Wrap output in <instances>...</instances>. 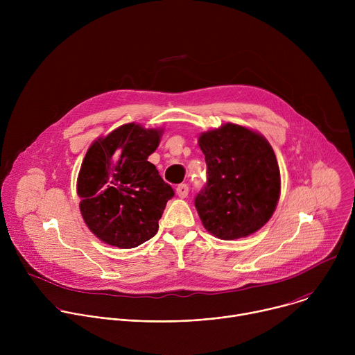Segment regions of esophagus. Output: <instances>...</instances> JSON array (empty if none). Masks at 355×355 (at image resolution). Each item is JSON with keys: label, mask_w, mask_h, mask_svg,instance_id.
<instances>
[{"label": "esophagus", "mask_w": 355, "mask_h": 355, "mask_svg": "<svg viewBox=\"0 0 355 355\" xmlns=\"http://www.w3.org/2000/svg\"><path fill=\"white\" fill-rule=\"evenodd\" d=\"M188 192H189V188H188L187 184H180V185L177 187V195H178L180 198H187V196H188Z\"/></svg>", "instance_id": "1"}]
</instances>
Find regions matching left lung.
I'll return each instance as SVG.
<instances>
[{
    "label": "left lung",
    "instance_id": "1",
    "mask_svg": "<svg viewBox=\"0 0 355 355\" xmlns=\"http://www.w3.org/2000/svg\"><path fill=\"white\" fill-rule=\"evenodd\" d=\"M198 143L208 167L207 185L195 198L202 225L222 240L256 233L271 219L281 193L271 144L236 123L200 133Z\"/></svg>",
    "mask_w": 355,
    "mask_h": 355
}]
</instances>
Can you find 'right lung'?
Wrapping results in <instances>:
<instances>
[{"mask_svg":"<svg viewBox=\"0 0 355 355\" xmlns=\"http://www.w3.org/2000/svg\"><path fill=\"white\" fill-rule=\"evenodd\" d=\"M163 129L126 123L96 139L83 160L77 193L88 229L104 243L133 248L153 237L167 200L174 196L147 157Z\"/></svg>","mask_w":355,"mask_h":355,"instance_id":"add662e5","label":"right lung"}]
</instances>
